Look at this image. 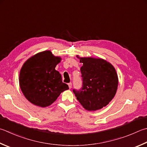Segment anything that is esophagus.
Here are the masks:
<instances>
[{"label":"esophagus","mask_w":147,"mask_h":147,"mask_svg":"<svg viewBox=\"0 0 147 147\" xmlns=\"http://www.w3.org/2000/svg\"><path fill=\"white\" fill-rule=\"evenodd\" d=\"M68 86H69V88H71V87H72V83H68Z\"/></svg>","instance_id":"1"}]
</instances>
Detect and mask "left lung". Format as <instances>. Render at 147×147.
I'll list each match as a JSON object with an SVG mask.
<instances>
[{"mask_svg": "<svg viewBox=\"0 0 147 147\" xmlns=\"http://www.w3.org/2000/svg\"><path fill=\"white\" fill-rule=\"evenodd\" d=\"M83 87L73 90L77 100L85 110L96 111L109 104L117 90L119 78L111 63L100 58L80 57Z\"/></svg>", "mask_w": 147, "mask_h": 147, "instance_id": "left-lung-1", "label": "left lung"}]
</instances>
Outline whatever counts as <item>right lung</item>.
<instances>
[{"label":"right lung","instance_id":"right-lung-1","mask_svg":"<svg viewBox=\"0 0 147 147\" xmlns=\"http://www.w3.org/2000/svg\"><path fill=\"white\" fill-rule=\"evenodd\" d=\"M61 59L50 50H46L32 56L23 64L20 71V87L32 104L47 107L69 89L62 82L61 74L55 70Z\"/></svg>","mask_w":147,"mask_h":147}]
</instances>
